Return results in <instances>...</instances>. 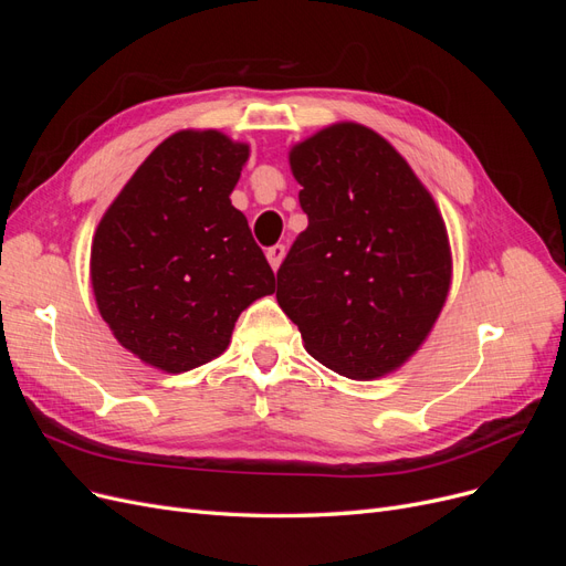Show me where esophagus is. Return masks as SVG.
I'll return each instance as SVG.
<instances>
[{
  "label": "esophagus",
  "mask_w": 566,
  "mask_h": 566,
  "mask_svg": "<svg viewBox=\"0 0 566 566\" xmlns=\"http://www.w3.org/2000/svg\"><path fill=\"white\" fill-rule=\"evenodd\" d=\"M283 256H285V245H281V243H276V245H271V248L266 250V260H269V264L273 266V271H276V269L281 266V262H283Z\"/></svg>",
  "instance_id": "esophagus-1"
}]
</instances>
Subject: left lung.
Masks as SVG:
<instances>
[{"mask_svg":"<svg viewBox=\"0 0 566 566\" xmlns=\"http://www.w3.org/2000/svg\"><path fill=\"white\" fill-rule=\"evenodd\" d=\"M310 219L276 273V300L318 364L373 380L413 354L451 285L443 219L380 134L342 123L290 150Z\"/></svg>","mask_w":566,"mask_h":566,"instance_id":"1","label":"left lung"}]
</instances>
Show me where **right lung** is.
<instances>
[{"label": "right lung", "instance_id": "obj_1", "mask_svg": "<svg viewBox=\"0 0 566 566\" xmlns=\"http://www.w3.org/2000/svg\"><path fill=\"white\" fill-rule=\"evenodd\" d=\"M248 146L224 134L165 139L101 219L92 243L98 312L119 345L167 373L212 361L243 310L276 281L231 205Z\"/></svg>", "mask_w": 566, "mask_h": 566}]
</instances>
